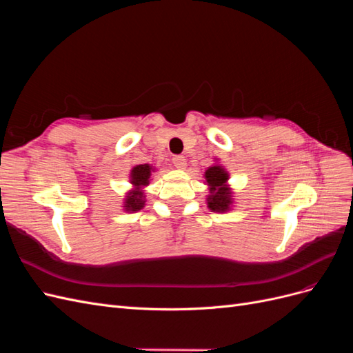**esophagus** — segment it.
Here are the masks:
<instances>
[{"mask_svg": "<svg viewBox=\"0 0 353 353\" xmlns=\"http://www.w3.org/2000/svg\"><path fill=\"white\" fill-rule=\"evenodd\" d=\"M172 163L176 169H184L187 166V162H185V157L184 156H174L172 157Z\"/></svg>", "mask_w": 353, "mask_h": 353, "instance_id": "esophagus-1", "label": "esophagus"}]
</instances>
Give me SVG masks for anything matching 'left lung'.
Here are the masks:
<instances>
[{
    "label": "left lung",
    "mask_w": 353,
    "mask_h": 353,
    "mask_svg": "<svg viewBox=\"0 0 353 353\" xmlns=\"http://www.w3.org/2000/svg\"><path fill=\"white\" fill-rule=\"evenodd\" d=\"M206 183L210 187V194L208 196V206L213 212H227L231 206V191L225 185L228 174L219 165L210 166L205 172Z\"/></svg>",
    "instance_id": "1"
}]
</instances>
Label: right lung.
Instances as JSON below:
<instances>
[{"label": "right lung", "instance_id": "1", "mask_svg": "<svg viewBox=\"0 0 353 353\" xmlns=\"http://www.w3.org/2000/svg\"><path fill=\"white\" fill-rule=\"evenodd\" d=\"M153 168L150 165H137L131 170V184L135 187L125 199V209L128 212H137L144 208V193L143 187L148 185Z\"/></svg>", "mask_w": 353, "mask_h": 353}]
</instances>
